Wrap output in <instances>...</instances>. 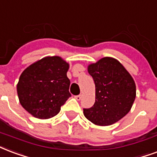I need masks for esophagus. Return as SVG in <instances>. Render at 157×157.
<instances>
[{
  "label": "esophagus",
  "instance_id": "esophagus-1",
  "mask_svg": "<svg viewBox=\"0 0 157 157\" xmlns=\"http://www.w3.org/2000/svg\"><path fill=\"white\" fill-rule=\"evenodd\" d=\"M75 99L77 100V101H80V100L82 99V95H78V96H75Z\"/></svg>",
  "mask_w": 157,
  "mask_h": 157
}]
</instances>
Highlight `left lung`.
I'll return each instance as SVG.
<instances>
[{
	"mask_svg": "<svg viewBox=\"0 0 157 157\" xmlns=\"http://www.w3.org/2000/svg\"><path fill=\"white\" fill-rule=\"evenodd\" d=\"M96 86V101L84 109L86 118L96 126H111L131 111L136 89L131 74L120 61L103 57L87 67Z\"/></svg>",
	"mask_w": 157,
	"mask_h": 157,
	"instance_id": "obj_1",
	"label": "left lung"
}]
</instances>
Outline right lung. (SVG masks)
Masks as SVG:
<instances>
[{"instance_id":"1","label":"right lung","mask_w":157,"mask_h":157,"mask_svg":"<svg viewBox=\"0 0 157 157\" xmlns=\"http://www.w3.org/2000/svg\"><path fill=\"white\" fill-rule=\"evenodd\" d=\"M69 63L58 56H46L26 67L20 75L17 90L25 111L38 119H49L61 111L71 96L67 75Z\"/></svg>"}]
</instances>
